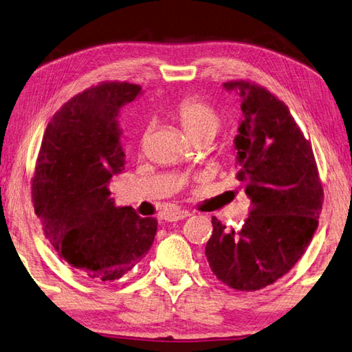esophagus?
Returning a JSON list of instances; mask_svg holds the SVG:
<instances>
[{
	"label": "esophagus",
	"mask_w": 352,
	"mask_h": 352,
	"mask_svg": "<svg viewBox=\"0 0 352 352\" xmlns=\"http://www.w3.org/2000/svg\"><path fill=\"white\" fill-rule=\"evenodd\" d=\"M191 214L188 212V210H173V212H168L166 217H164V220L166 221H179V220H184V218L190 217Z\"/></svg>",
	"instance_id": "obj_1"
}]
</instances>
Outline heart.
Returning <instances> with one entry per match:
<instances>
[{
    "label": "heart",
    "mask_w": 352,
    "mask_h": 352,
    "mask_svg": "<svg viewBox=\"0 0 352 352\" xmlns=\"http://www.w3.org/2000/svg\"><path fill=\"white\" fill-rule=\"evenodd\" d=\"M175 117L192 142H197V140L209 142L220 128V116L215 111V108L199 99H185L177 105ZM147 134H149V129H144L142 134V144L146 142Z\"/></svg>",
    "instance_id": "b5f03b06"
}]
</instances>
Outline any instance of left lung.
<instances>
[{
  "label": "left lung",
  "instance_id": "obj_1",
  "mask_svg": "<svg viewBox=\"0 0 352 352\" xmlns=\"http://www.w3.org/2000/svg\"><path fill=\"white\" fill-rule=\"evenodd\" d=\"M223 89L239 96L235 167L252 210L239 232L212 217L205 254L224 285L250 292L300 261L318 229L324 192L309 140L282 100L247 81Z\"/></svg>",
  "mask_w": 352,
  "mask_h": 352
}]
</instances>
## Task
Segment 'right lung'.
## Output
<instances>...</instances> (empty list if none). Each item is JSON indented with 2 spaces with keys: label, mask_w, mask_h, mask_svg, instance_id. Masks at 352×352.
Segmentation results:
<instances>
[{
  "label": "right lung",
  "mask_w": 352,
  "mask_h": 352,
  "mask_svg": "<svg viewBox=\"0 0 352 352\" xmlns=\"http://www.w3.org/2000/svg\"><path fill=\"white\" fill-rule=\"evenodd\" d=\"M142 95L104 82L66 102L46 126L33 181L34 212L61 259L93 282L119 280L143 259L155 218L116 206L110 185L124 170L120 108Z\"/></svg>",
  "instance_id": "right-lung-1"
}]
</instances>
